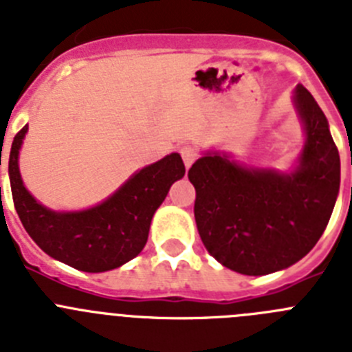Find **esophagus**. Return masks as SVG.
Here are the masks:
<instances>
[{
    "label": "esophagus",
    "mask_w": 352,
    "mask_h": 352,
    "mask_svg": "<svg viewBox=\"0 0 352 352\" xmlns=\"http://www.w3.org/2000/svg\"><path fill=\"white\" fill-rule=\"evenodd\" d=\"M179 153H182V158L183 162H185L186 167H190L192 164H194L195 160H197V149L194 148V146H183L182 149H179Z\"/></svg>",
    "instance_id": "esophagus-1"
}]
</instances>
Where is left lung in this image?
Listing matches in <instances>:
<instances>
[{
	"label": "left lung",
	"mask_w": 352,
	"mask_h": 352,
	"mask_svg": "<svg viewBox=\"0 0 352 352\" xmlns=\"http://www.w3.org/2000/svg\"><path fill=\"white\" fill-rule=\"evenodd\" d=\"M294 105L305 144L292 173L243 167L223 153H206L188 170L199 236L232 272L268 275L289 268L316 247L333 211L340 157L328 120L301 84Z\"/></svg>",
	"instance_id": "8db88e82"
}]
</instances>
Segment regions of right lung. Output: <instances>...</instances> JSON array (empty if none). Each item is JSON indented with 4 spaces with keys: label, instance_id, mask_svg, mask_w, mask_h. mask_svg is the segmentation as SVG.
Returning <instances> with one entry per match:
<instances>
[{
    "label": "right lung",
    "instance_id": "add662e5",
    "mask_svg": "<svg viewBox=\"0 0 352 352\" xmlns=\"http://www.w3.org/2000/svg\"><path fill=\"white\" fill-rule=\"evenodd\" d=\"M26 132L28 125L12 142L8 174L15 211L33 241L47 256L88 273L120 268L139 256L155 211L170 185L185 176L182 157L170 153L138 170L120 190L89 210L52 211L28 192L19 173V149Z\"/></svg>",
    "mask_w": 352,
    "mask_h": 352
}]
</instances>
